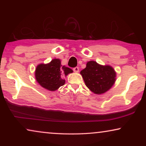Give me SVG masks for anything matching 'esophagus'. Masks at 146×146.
Here are the masks:
<instances>
[{
    "label": "esophagus",
    "mask_w": 146,
    "mask_h": 146,
    "mask_svg": "<svg viewBox=\"0 0 146 146\" xmlns=\"http://www.w3.org/2000/svg\"><path fill=\"white\" fill-rule=\"evenodd\" d=\"M73 71L74 72H79V68L78 67H75V68H73Z\"/></svg>",
    "instance_id": "34e87169"
}]
</instances>
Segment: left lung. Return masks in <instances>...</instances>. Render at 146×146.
I'll return each mask as SVG.
<instances>
[{"mask_svg":"<svg viewBox=\"0 0 146 146\" xmlns=\"http://www.w3.org/2000/svg\"><path fill=\"white\" fill-rule=\"evenodd\" d=\"M86 86L96 94L106 92L115 83L116 73L109 65L102 66L95 61H89L80 72Z\"/></svg>","mask_w":146,"mask_h":146,"instance_id":"obj_1","label":"left lung"}]
</instances>
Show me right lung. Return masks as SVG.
I'll list each match as a JSON object with an SVG mask.
<instances>
[{"mask_svg":"<svg viewBox=\"0 0 146 146\" xmlns=\"http://www.w3.org/2000/svg\"><path fill=\"white\" fill-rule=\"evenodd\" d=\"M73 70L61 64L60 59H53L48 64H40L35 70V78L38 83L44 88L55 91L65 84L63 78Z\"/></svg>","mask_w":146,"mask_h":146,"instance_id":"add662e5","label":"right lung"}]
</instances>
